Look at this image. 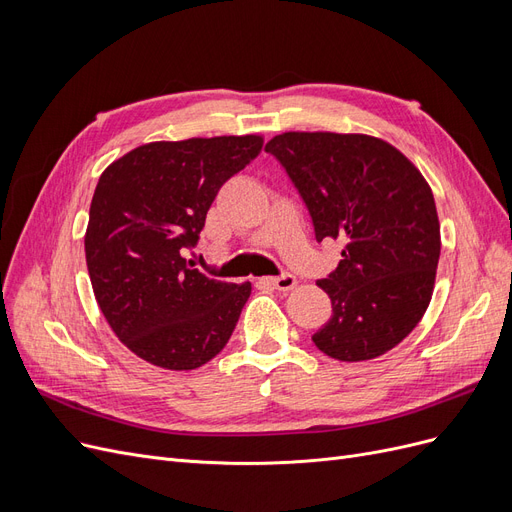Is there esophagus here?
Wrapping results in <instances>:
<instances>
[{
  "label": "esophagus",
  "instance_id": "1",
  "mask_svg": "<svg viewBox=\"0 0 512 512\" xmlns=\"http://www.w3.org/2000/svg\"><path fill=\"white\" fill-rule=\"evenodd\" d=\"M260 282L262 284H269V286H273L277 290L288 292V290H292L294 286H297V277L290 275V273H284V275H277V277H262Z\"/></svg>",
  "mask_w": 512,
  "mask_h": 512
}]
</instances>
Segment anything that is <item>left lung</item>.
Masks as SVG:
<instances>
[{
  "instance_id": "8db88e82",
  "label": "left lung",
  "mask_w": 512,
  "mask_h": 512,
  "mask_svg": "<svg viewBox=\"0 0 512 512\" xmlns=\"http://www.w3.org/2000/svg\"><path fill=\"white\" fill-rule=\"evenodd\" d=\"M265 149L301 192L316 239L346 243L337 269L316 282L333 314L314 344L348 363L393 350L425 316L440 260L436 200L421 170L369 134L284 132Z\"/></svg>"
}]
</instances>
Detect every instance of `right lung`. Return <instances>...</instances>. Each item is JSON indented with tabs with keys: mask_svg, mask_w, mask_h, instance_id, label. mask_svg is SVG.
Here are the masks:
<instances>
[{
	"mask_svg": "<svg viewBox=\"0 0 512 512\" xmlns=\"http://www.w3.org/2000/svg\"><path fill=\"white\" fill-rule=\"evenodd\" d=\"M262 143V134L145 143L100 175L85 230L89 280L108 327L143 361L188 371L228 344L252 284L209 280L183 252Z\"/></svg>",
	"mask_w": 512,
	"mask_h": 512,
	"instance_id": "1",
	"label": "right lung"
}]
</instances>
